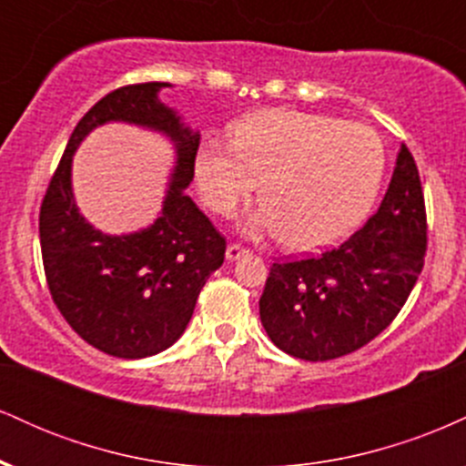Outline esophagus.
<instances>
[{
	"label": "esophagus",
	"mask_w": 466,
	"mask_h": 466,
	"mask_svg": "<svg viewBox=\"0 0 466 466\" xmlns=\"http://www.w3.org/2000/svg\"><path fill=\"white\" fill-rule=\"evenodd\" d=\"M248 254H249V249L243 248V245H238V243H229L226 249L228 260H238L240 256H248Z\"/></svg>",
	"instance_id": "34e87169"
}]
</instances>
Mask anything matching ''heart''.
<instances>
[{
	"instance_id": "1",
	"label": "heart",
	"mask_w": 466,
	"mask_h": 466,
	"mask_svg": "<svg viewBox=\"0 0 466 466\" xmlns=\"http://www.w3.org/2000/svg\"><path fill=\"white\" fill-rule=\"evenodd\" d=\"M386 168L381 137L361 122L269 109L206 137L195 157L199 192L228 217L258 188L254 234H280L293 249H318L350 234L372 208Z\"/></svg>"
}]
</instances>
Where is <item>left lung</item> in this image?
<instances>
[{
	"label": "left lung",
	"instance_id": "left-lung-1",
	"mask_svg": "<svg viewBox=\"0 0 466 466\" xmlns=\"http://www.w3.org/2000/svg\"><path fill=\"white\" fill-rule=\"evenodd\" d=\"M427 212L410 148L400 144L381 206L339 248L276 260L260 322L287 355L329 361L360 350L397 318L419 280Z\"/></svg>",
	"mask_w": 466,
	"mask_h": 466
}]
</instances>
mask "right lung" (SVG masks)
Here are the masks:
<instances>
[{"mask_svg": "<svg viewBox=\"0 0 466 466\" xmlns=\"http://www.w3.org/2000/svg\"><path fill=\"white\" fill-rule=\"evenodd\" d=\"M168 83H136L100 98L78 120L41 201L39 240L50 296L66 322L94 349L142 360L173 346L195 311L203 285L226 258V237L184 188L195 177L199 133L157 100ZM111 119L164 130L178 166L163 217L129 238H109L79 217L68 173L79 140Z\"/></svg>", "mask_w": 466, "mask_h": 466, "instance_id": "add662e5", "label": "right lung"}]
</instances>
